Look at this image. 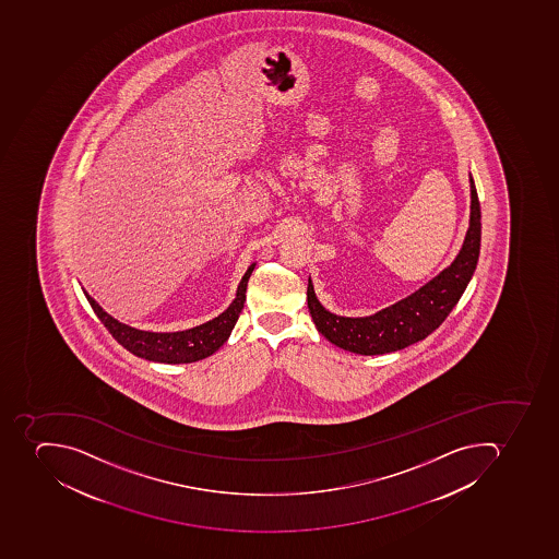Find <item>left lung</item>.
Masks as SVG:
<instances>
[{
  "label": "left lung",
  "mask_w": 559,
  "mask_h": 559,
  "mask_svg": "<svg viewBox=\"0 0 559 559\" xmlns=\"http://www.w3.org/2000/svg\"><path fill=\"white\" fill-rule=\"evenodd\" d=\"M471 227L453 264L407 299L367 318L326 311L308 282V308L318 332L330 343L358 355H384L418 343L442 325L471 282L480 250V204L471 176Z\"/></svg>",
  "instance_id": "8db88e82"
}]
</instances>
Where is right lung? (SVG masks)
Instances as JSON below:
<instances>
[{
  "mask_svg": "<svg viewBox=\"0 0 559 559\" xmlns=\"http://www.w3.org/2000/svg\"><path fill=\"white\" fill-rule=\"evenodd\" d=\"M253 267L255 265H250L247 274L242 276L236 299L233 300L229 308L222 312L221 317H216L215 320L207 321L203 325L194 326V329L169 332V334L145 332V330L123 325L110 314H106L102 306L87 292L84 290V294L106 330L114 335L120 346L126 347L132 355L145 358V360L158 361V364H192V361L203 360L206 356L213 355L229 338L230 332L241 314L245 300H247V285Z\"/></svg>",
  "mask_w": 559,
  "mask_h": 559,
  "instance_id": "add662e5",
  "label": "right lung"
}]
</instances>
